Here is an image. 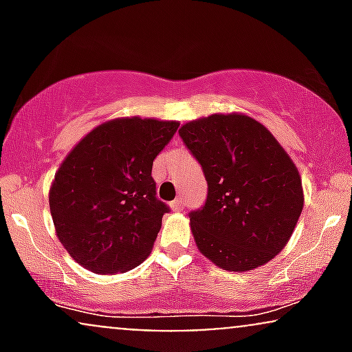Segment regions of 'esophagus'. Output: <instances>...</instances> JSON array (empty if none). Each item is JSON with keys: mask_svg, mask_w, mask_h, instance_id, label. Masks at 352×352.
<instances>
[{"mask_svg": "<svg viewBox=\"0 0 352 352\" xmlns=\"http://www.w3.org/2000/svg\"><path fill=\"white\" fill-rule=\"evenodd\" d=\"M170 205H172V208H173V210H184V208H185V201H184V199H177V200H173Z\"/></svg>", "mask_w": 352, "mask_h": 352, "instance_id": "esophagus-1", "label": "esophagus"}]
</instances>
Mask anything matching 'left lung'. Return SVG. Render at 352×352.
<instances>
[{"label":"left lung","mask_w":352,"mask_h":352,"mask_svg":"<svg viewBox=\"0 0 352 352\" xmlns=\"http://www.w3.org/2000/svg\"><path fill=\"white\" fill-rule=\"evenodd\" d=\"M185 147L208 184L205 205L190 212L199 250L228 272L268 263L301 215V177L272 132L243 114H213L182 125Z\"/></svg>","instance_id":"left-lung-1"}]
</instances>
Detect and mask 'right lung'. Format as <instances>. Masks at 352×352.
<instances>
[{"mask_svg":"<svg viewBox=\"0 0 352 352\" xmlns=\"http://www.w3.org/2000/svg\"><path fill=\"white\" fill-rule=\"evenodd\" d=\"M175 120H109L91 131L56 172L50 208L67 253L99 274L124 273L151 253L167 205L157 199L153 159Z\"/></svg>","mask_w":352,"mask_h":352,"instance_id":"obj_1","label":"right lung"}]
</instances>
